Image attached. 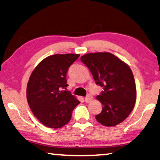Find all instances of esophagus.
<instances>
[{
  "instance_id": "34e87169",
  "label": "esophagus",
  "mask_w": 160,
  "mask_h": 160,
  "mask_svg": "<svg viewBox=\"0 0 160 160\" xmlns=\"http://www.w3.org/2000/svg\"><path fill=\"white\" fill-rule=\"evenodd\" d=\"M92 99H93V97H92L91 95H88L85 98V101L86 102V103H90Z\"/></svg>"
}]
</instances>
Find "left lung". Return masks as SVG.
<instances>
[{
	"mask_svg": "<svg viewBox=\"0 0 160 160\" xmlns=\"http://www.w3.org/2000/svg\"><path fill=\"white\" fill-rule=\"evenodd\" d=\"M80 59L90 70L95 83L103 87L101 95L96 97L103 109L95 118L103 126L118 125L129 116L137 99L132 70L109 52L85 54Z\"/></svg>",
	"mask_w": 160,
	"mask_h": 160,
	"instance_id": "8db88e82",
	"label": "left lung"
}]
</instances>
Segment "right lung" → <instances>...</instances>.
<instances>
[{"label":"right lung","instance_id":"1","mask_svg":"<svg viewBox=\"0 0 160 160\" xmlns=\"http://www.w3.org/2000/svg\"><path fill=\"white\" fill-rule=\"evenodd\" d=\"M80 57L77 54H54L38 64L28 80L27 98L31 110L43 125L52 128L62 127L70 121L80 101L63 90L68 87V69Z\"/></svg>","mask_w":160,"mask_h":160}]
</instances>
